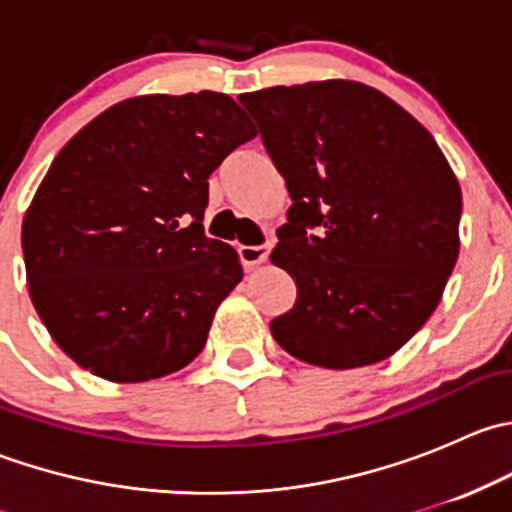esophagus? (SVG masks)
Listing matches in <instances>:
<instances>
[{
	"mask_svg": "<svg viewBox=\"0 0 512 512\" xmlns=\"http://www.w3.org/2000/svg\"><path fill=\"white\" fill-rule=\"evenodd\" d=\"M270 250H272V245H242L240 247L242 265H245L247 270H250V267L262 265V262L270 257Z\"/></svg>",
	"mask_w": 512,
	"mask_h": 512,
	"instance_id": "obj_1",
	"label": "esophagus"
}]
</instances>
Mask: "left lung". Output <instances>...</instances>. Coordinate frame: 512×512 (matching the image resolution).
<instances>
[{
	"label": "left lung",
	"mask_w": 512,
	"mask_h": 512,
	"mask_svg": "<svg viewBox=\"0 0 512 512\" xmlns=\"http://www.w3.org/2000/svg\"><path fill=\"white\" fill-rule=\"evenodd\" d=\"M292 205L270 260L297 285L270 322L324 369L376 364L426 324L458 260L461 185L431 133L359 81L240 96Z\"/></svg>",
	"instance_id": "left-lung-1"
}]
</instances>
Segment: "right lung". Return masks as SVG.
<instances>
[{
  "instance_id": "add662e5",
  "label": "right lung",
  "mask_w": 512,
  "mask_h": 512,
  "mask_svg": "<svg viewBox=\"0 0 512 512\" xmlns=\"http://www.w3.org/2000/svg\"><path fill=\"white\" fill-rule=\"evenodd\" d=\"M255 138L227 94L126 98L51 163L22 223L29 297L61 352L116 384L151 381L203 352L242 280L203 230L208 178Z\"/></svg>"
}]
</instances>
